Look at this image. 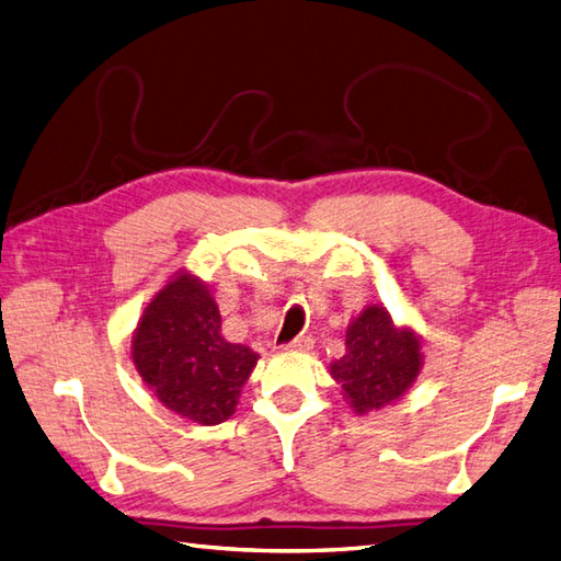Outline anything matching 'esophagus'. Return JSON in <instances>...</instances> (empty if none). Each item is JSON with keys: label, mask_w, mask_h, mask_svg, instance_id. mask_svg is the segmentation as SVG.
Returning a JSON list of instances; mask_svg holds the SVG:
<instances>
[{"label": "esophagus", "mask_w": 561, "mask_h": 561, "mask_svg": "<svg viewBox=\"0 0 561 561\" xmlns=\"http://www.w3.org/2000/svg\"><path fill=\"white\" fill-rule=\"evenodd\" d=\"M283 350L285 352H311L313 350V340L311 337H295L293 342H287Z\"/></svg>", "instance_id": "esophagus-1"}]
</instances>
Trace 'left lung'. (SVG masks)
Returning a JSON list of instances; mask_svg holds the SVG:
<instances>
[{
  "label": "left lung",
  "mask_w": 561,
  "mask_h": 561,
  "mask_svg": "<svg viewBox=\"0 0 561 561\" xmlns=\"http://www.w3.org/2000/svg\"><path fill=\"white\" fill-rule=\"evenodd\" d=\"M344 346V356L330 363V375L356 415L397 403L425 366L422 337L413 325L393 323L385 305H368L352 318Z\"/></svg>",
  "instance_id": "left-lung-1"
}]
</instances>
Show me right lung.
Returning a JSON list of instances; mask_svg holds the SVG:
<instances>
[{"label":"right lung","mask_w":561,"mask_h":561,"mask_svg":"<svg viewBox=\"0 0 561 561\" xmlns=\"http://www.w3.org/2000/svg\"><path fill=\"white\" fill-rule=\"evenodd\" d=\"M250 346L226 342L207 285L186 268L148 301L131 332V363L168 411L211 427L233 413L256 366Z\"/></svg>","instance_id":"1"}]
</instances>
